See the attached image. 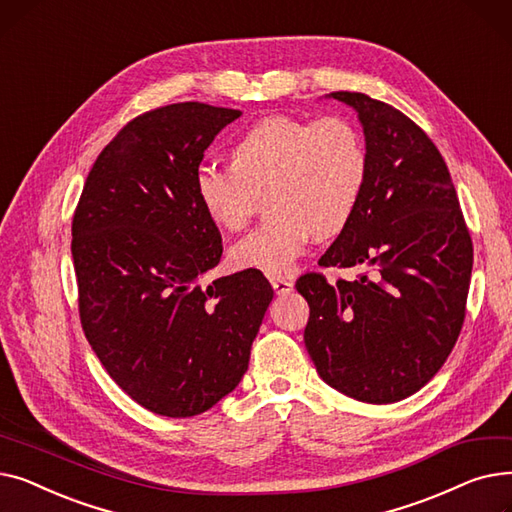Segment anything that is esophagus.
<instances>
[{
  "label": "esophagus",
  "instance_id": "34e87169",
  "mask_svg": "<svg viewBox=\"0 0 512 512\" xmlns=\"http://www.w3.org/2000/svg\"><path fill=\"white\" fill-rule=\"evenodd\" d=\"M270 282H272V286H274V290H276L278 297H284V294H288V292L292 290V282H290V280H286V278L272 276V278H270Z\"/></svg>",
  "mask_w": 512,
  "mask_h": 512
}]
</instances>
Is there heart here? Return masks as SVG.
<instances>
[{
  "mask_svg": "<svg viewBox=\"0 0 512 512\" xmlns=\"http://www.w3.org/2000/svg\"><path fill=\"white\" fill-rule=\"evenodd\" d=\"M367 182V149L359 128L338 116L305 120L270 116L230 147V168L195 172V197L224 230L247 228L267 197L270 213L238 240L230 261L240 270L284 276L309 240L340 234L355 218Z\"/></svg>",
  "mask_w": 512,
  "mask_h": 512,
  "instance_id": "obj_1",
  "label": "heart"
}]
</instances>
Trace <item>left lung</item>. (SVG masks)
Wrapping results in <instances>:
<instances>
[{"instance_id":"8db88e82","label":"left lung","mask_w":512,"mask_h":512,"mask_svg":"<svg viewBox=\"0 0 512 512\" xmlns=\"http://www.w3.org/2000/svg\"><path fill=\"white\" fill-rule=\"evenodd\" d=\"M330 97L359 116L367 182L324 267L369 265L359 280L305 274V346L319 378L371 405L398 402L440 371L461 334L473 267L471 236L432 139L396 107L363 93Z\"/></svg>"}]
</instances>
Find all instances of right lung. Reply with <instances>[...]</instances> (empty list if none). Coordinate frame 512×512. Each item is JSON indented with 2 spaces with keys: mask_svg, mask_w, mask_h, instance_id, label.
<instances>
[{
  "mask_svg": "<svg viewBox=\"0 0 512 512\" xmlns=\"http://www.w3.org/2000/svg\"><path fill=\"white\" fill-rule=\"evenodd\" d=\"M240 114L186 101L130 120L95 159L74 211L80 324L110 378L155 415L193 417L230 394L274 299L259 270L203 282L222 236L193 178Z\"/></svg>",
  "mask_w": 512,
  "mask_h": 512,
  "instance_id": "1",
  "label": "right lung"
}]
</instances>
